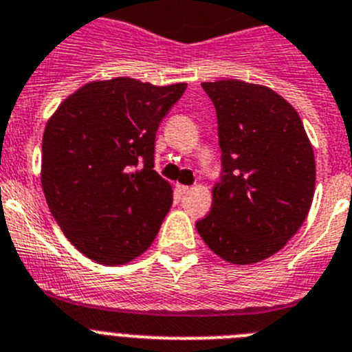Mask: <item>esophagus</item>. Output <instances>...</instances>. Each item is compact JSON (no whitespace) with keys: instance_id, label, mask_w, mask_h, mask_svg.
Here are the masks:
<instances>
[{"instance_id":"obj_1","label":"esophagus","mask_w":352,"mask_h":352,"mask_svg":"<svg viewBox=\"0 0 352 352\" xmlns=\"http://www.w3.org/2000/svg\"><path fill=\"white\" fill-rule=\"evenodd\" d=\"M175 191H177V195H179V197H184V195H188L189 191H191V188H189V186L177 184L175 186Z\"/></svg>"}]
</instances>
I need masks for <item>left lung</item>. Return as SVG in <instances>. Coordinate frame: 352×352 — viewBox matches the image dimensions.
<instances>
[{
    "instance_id": "left-lung-1",
    "label": "left lung",
    "mask_w": 352,
    "mask_h": 352,
    "mask_svg": "<svg viewBox=\"0 0 352 352\" xmlns=\"http://www.w3.org/2000/svg\"><path fill=\"white\" fill-rule=\"evenodd\" d=\"M218 113L223 177L197 221L228 264L265 261L301 228L316 191V155L303 122L282 96L239 79L201 83Z\"/></svg>"
}]
</instances>
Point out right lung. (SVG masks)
Returning <instances> with one entry per match:
<instances>
[{
	"instance_id": "obj_1",
	"label": "right lung",
	"mask_w": 352,
	"mask_h": 352,
	"mask_svg": "<svg viewBox=\"0 0 352 352\" xmlns=\"http://www.w3.org/2000/svg\"><path fill=\"white\" fill-rule=\"evenodd\" d=\"M186 87L90 81L45 124V201L67 239L97 264H127L154 243L173 201L170 182L152 170L155 133Z\"/></svg>"
}]
</instances>
